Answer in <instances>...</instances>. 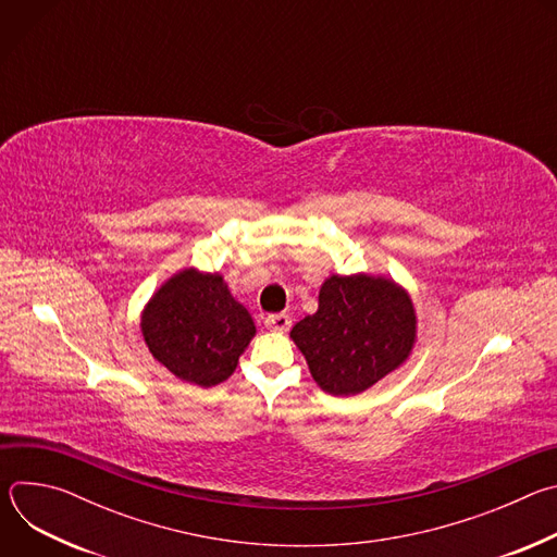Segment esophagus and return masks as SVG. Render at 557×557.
Returning a JSON list of instances; mask_svg holds the SVG:
<instances>
[{
  "mask_svg": "<svg viewBox=\"0 0 557 557\" xmlns=\"http://www.w3.org/2000/svg\"><path fill=\"white\" fill-rule=\"evenodd\" d=\"M267 329L269 331H275V333H286L290 329V317L286 312H275V314H269L264 320Z\"/></svg>",
  "mask_w": 557,
  "mask_h": 557,
  "instance_id": "esophagus-1",
  "label": "esophagus"
}]
</instances>
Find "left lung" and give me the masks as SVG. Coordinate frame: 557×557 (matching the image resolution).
Segmentation results:
<instances>
[{
  "instance_id": "left-lung-1",
  "label": "left lung",
  "mask_w": 557,
  "mask_h": 557,
  "mask_svg": "<svg viewBox=\"0 0 557 557\" xmlns=\"http://www.w3.org/2000/svg\"><path fill=\"white\" fill-rule=\"evenodd\" d=\"M324 392L352 396L406 363L417 342V310L404 286L381 275H331L320 306L290 331Z\"/></svg>"
}]
</instances>
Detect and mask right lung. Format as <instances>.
Masks as SVG:
<instances>
[{
  "label": "right lung",
  "instance_id": "obj_1",
  "mask_svg": "<svg viewBox=\"0 0 557 557\" xmlns=\"http://www.w3.org/2000/svg\"><path fill=\"white\" fill-rule=\"evenodd\" d=\"M140 333L158 363L181 381L211 387L233 374L256 324L220 273L183 269L147 301Z\"/></svg>",
  "mask_w": 557,
  "mask_h": 557
}]
</instances>
